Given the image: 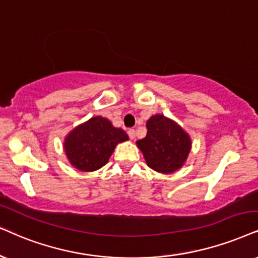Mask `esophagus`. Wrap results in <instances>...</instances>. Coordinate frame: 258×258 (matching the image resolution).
<instances>
[{"instance_id": "obj_1", "label": "esophagus", "mask_w": 258, "mask_h": 258, "mask_svg": "<svg viewBox=\"0 0 258 258\" xmlns=\"http://www.w3.org/2000/svg\"><path fill=\"white\" fill-rule=\"evenodd\" d=\"M127 133H128V137H130V138H131L132 140L136 138V131H135V130H133V128H130L128 131H127Z\"/></svg>"}]
</instances>
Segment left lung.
<instances>
[{
  "instance_id": "1",
  "label": "left lung",
  "mask_w": 258,
  "mask_h": 258,
  "mask_svg": "<svg viewBox=\"0 0 258 258\" xmlns=\"http://www.w3.org/2000/svg\"><path fill=\"white\" fill-rule=\"evenodd\" d=\"M145 138L137 140L146 164L161 174L177 171L187 162L191 150V138L174 120L155 114L146 121Z\"/></svg>"
}]
</instances>
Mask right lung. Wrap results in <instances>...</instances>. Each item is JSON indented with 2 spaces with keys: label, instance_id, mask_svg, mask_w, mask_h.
I'll return each instance as SVG.
<instances>
[{
  "label": "right lung",
  "instance_id": "1",
  "mask_svg": "<svg viewBox=\"0 0 258 258\" xmlns=\"http://www.w3.org/2000/svg\"><path fill=\"white\" fill-rule=\"evenodd\" d=\"M128 140V136L119 127H114L103 116H93L75 127L65 136L64 151L68 161L81 171H95L106 165L119 143Z\"/></svg>",
  "mask_w": 258,
  "mask_h": 258
}]
</instances>
